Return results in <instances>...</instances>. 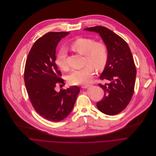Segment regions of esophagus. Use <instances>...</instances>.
Returning <instances> with one entry per match:
<instances>
[{"instance_id": "esophagus-1", "label": "esophagus", "mask_w": 156, "mask_h": 156, "mask_svg": "<svg viewBox=\"0 0 156 156\" xmlns=\"http://www.w3.org/2000/svg\"><path fill=\"white\" fill-rule=\"evenodd\" d=\"M90 86V84L83 85H82V88H88Z\"/></svg>"}]
</instances>
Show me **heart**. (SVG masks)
I'll use <instances>...</instances> for the list:
<instances>
[{"instance_id": "1", "label": "heart", "mask_w": 156, "mask_h": 156, "mask_svg": "<svg viewBox=\"0 0 156 156\" xmlns=\"http://www.w3.org/2000/svg\"><path fill=\"white\" fill-rule=\"evenodd\" d=\"M71 48L82 55H85V63L83 68L73 70L68 75V80L71 85H80L90 81L95 74V69L101 70L106 65L108 51L106 45L101 42H95L90 38L80 37L71 45ZM67 52L61 48L56 57V65L62 69H67Z\"/></svg>"}]
</instances>
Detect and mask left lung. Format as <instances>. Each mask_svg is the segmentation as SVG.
I'll return each mask as SVG.
<instances>
[{
  "label": "left lung",
  "mask_w": 156,
  "mask_h": 156,
  "mask_svg": "<svg viewBox=\"0 0 156 156\" xmlns=\"http://www.w3.org/2000/svg\"><path fill=\"white\" fill-rule=\"evenodd\" d=\"M84 30L99 34L107 47L108 61L100 79L109 83L98 84L105 95L97 106L105 114L115 115L127 107L133 94L136 70L132 52L125 41L104 26Z\"/></svg>",
  "instance_id": "1"
}]
</instances>
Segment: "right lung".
Returning a JSON list of instances; mask_svg holds the SVG:
<instances>
[{
    "instance_id": "add662e5",
    "label": "right lung",
    "mask_w": 156,
    "mask_h": 156,
    "mask_svg": "<svg viewBox=\"0 0 156 156\" xmlns=\"http://www.w3.org/2000/svg\"><path fill=\"white\" fill-rule=\"evenodd\" d=\"M69 34L50 32L37 40L24 68L25 86L33 106L40 115L53 122L63 120L71 113L80 92L77 86L59 92L55 90L58 83H65L56 64V48L60 40Z\"/></svg>"
}]
</instances>
